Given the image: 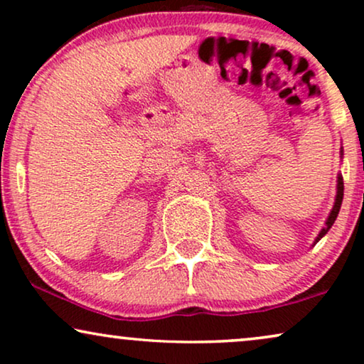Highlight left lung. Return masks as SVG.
Wrapping results in <instances>:
<instances>
[{
	"label": "left lung",
	"instance_id": "8db88e82",
	"mask_svg": "<svg viewBox=\"0 0 364 364\" xmlns=\"http://www.w3.org/2000/svg\"><path fill=\"white\" fill-rule=\"evenodd\" d=\"M341 157H343V147H341ZM343 188H345V186H343V176H341V173H338V177H336V197H335V203H333V208L330 210V215H328V218H326L325 227H323L321 230H320V233H318V237L315 238V242H313V245H316V243L320 242L321 238L326 235L328 230H330V228L333 227V223H335L336 217H338V212H340V208H341Z\"/></svg>",
	"mask_w": 364,
	"mask_h": 364
}]
</instances>
